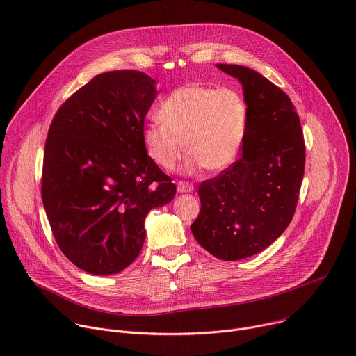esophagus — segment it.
<instances>
[{
    "instance_id": "34e87169",
    "label": "esophagus",
    "mask_w": 356,
    "mask_h": 356,
    "mask_svg": "<svg viewBox=\"0 0 356 356\" xmlns=\"http://www.w3.org/2000/svg\"><path fill=\"white\" fill-rule=\"evenodd\" d=\"M194 190V186L188 181H179L177 183V191L179 193H191Z\"/></svg>"
}]
</instances>
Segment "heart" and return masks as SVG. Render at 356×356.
<instances>
[{"label": "heart", "mask_w": 356, "mask_h": 356, "mask_svg": "<svg viewBox=\"0 0 356 356\" xmlns=\"http://www.w3.org/2000/svg\"><path fill=\"white\" fill-rule=\"evenodd\" d=\"M159 118L145 125L142 138L150 159L165 170L176 169L187 149L194 168L213 173L229 169L242 154L249 113L234 88L181 86L165 98Z\"/></svg>", "instance_id": "b5f03b06"}]
</instances>
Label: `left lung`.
Wrapping results in <instances>:
<instances>
[{
  "instance_id": "left-lung-1",
  "label": "left lung",
  "mask_w": 356,
  "mask_h": 356,
  "mask_svg": "<svg viewBox=\"0 0 356 356\" xmlns=\"http://www.w3.org/2000/svg\"><path fill=\"white\" fill-rule=\"evenodd\" d=\"M217 67L242 86L248 135L241 159L200 184L201 210L190 229L216 258L239 261L266 249L289 227L306 147L300 118L284 91L249 67Z\"/></svg>"
}]
</instances>
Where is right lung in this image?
<instances>
[{
	"mask_svg": "<svg viewBox=\"0 0 356 356\" xmlns=\"http://www.w3.org/2000/svg\"><path fill=\"white\" fill-rule=\"evenodd\" d=\"M156 95V80L142 72L101 73L77 90L50 124L43 207L65 257L91 275L128 268L145 242L147 213L176 194L142 138Z\"/></svg>",
	"mask_w": 356,
	"mask_h": 356,
	"instance_id": "right-lung-1",
	"label": "right lung"
}]
</instances>
